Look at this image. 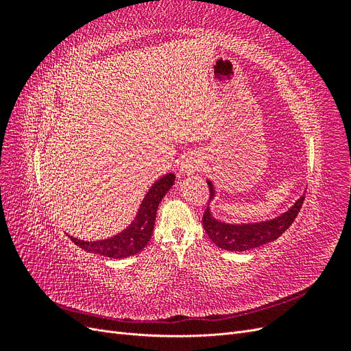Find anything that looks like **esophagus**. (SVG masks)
Listing matches in <instances>:
<instances>
[{
	"instance_id": "esophagus-1",
	"label": "esophagus",
	"mask_w": 351,
	"mask_h": 351,
	"mask_svg": "<svg viewBox=\"0 0 351 351\" xmlns=\"http://www.w3.org/2000/svg\"><path fill=\"white\" fill-rule=\"evenodd\" d=\"M204 167V161L202 158L196 154H190L182 158V161L178 164V171L180 174H192L195 171H199V169Z\"/></svg>"
}]
</instances>
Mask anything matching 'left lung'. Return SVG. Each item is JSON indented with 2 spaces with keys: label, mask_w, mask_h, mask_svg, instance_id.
Masks as SVG:
<instances>
[{
  "label": "left lung",
  "mask_w": 351,
  "mask_h": 351,
  "mask_svg": "<svg viewBox=\"0 0 351 351\" xmlns=\"http://www.w3.org/2000/svg\"><path fill=\"white\" fill-rule=\"evenodd\" d=\"M206 183L210 190V196L209 205L205 210L204 218H202V222H204V228L208 237L218 247L228 252H246L277 240L293 224V221L295 219L303 205L306 193L304 190V193L289 209L275 218L256 222H240V224H237V222L221 221L212 214L210 202L217 196V189L209 178L206 180Z\"/></svg>",
  "instance_id": "8db88e82"
}]
</instances>
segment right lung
Listing matches in <instances>:
<instances>
[{"label":"right lung","instance_id":"add662e5","mask_svg":"<svg viewBox=\"0 0 351 351\" xmlns=\"http://www.w3.org/2000/svg\"><path fill=\"white\" fill-rule=\"evenodd\" d=\"M176 182V174L168 173L158 178L156 182L147 190L142 204L136 212L134 219L130 222L129 227H125L123 231L117 232L115 236L97 240V241H86L70 236L71 241L77 244L79 247L89 253H97L107 256L110 259H123L133 256L145 249V246L151 240L156 210L164 196L168 193V190L173 187Z\"/></svg>","mask_w":351,"mask_h":351}]
</instances>
